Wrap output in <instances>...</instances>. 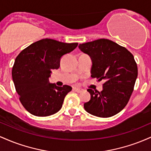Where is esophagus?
Segmentation results:
<instances>
[{"label":"esophagus","mask_w":151,"mask_h":151,"mask_svg":"<svg viewBox=\"0 0 151 151\" xmlns=\"http://www.w3.org/2000/svg\"><path fill=\"white\" fill-rule=\"evenodd\" d=\"M73 90L74 91H77L78 93H80L81 92V91H82V89H80V88H77V87H73Z\"/></svg>","instance_id":"34e87169"}]
</instances>
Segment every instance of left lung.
Masks as SVG:
<instances>
[{
	"label": "left lung",
	"mask_w": 151,
	"mask_h": 151,
	"mask_svg": "<svg viewBox=\"0 0 151 151\" xmlns=\"http://www.w3.org/2000/svg\"><path fill=\"white\" fill-rule=\"evenodd\" d=\"M79 48L91 57V77L105 81L101 92L87 89L91 99L84 104V109L98 117L113 116L124 109L133 91L138 76L133 55L107 39L83 43Z\"/></svg>",
	"instance_id": "obj_1"
}]
</instances>
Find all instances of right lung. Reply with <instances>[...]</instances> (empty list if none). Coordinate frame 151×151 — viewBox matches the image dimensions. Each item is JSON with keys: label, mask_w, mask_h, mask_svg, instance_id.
Segmentation results:
<instances>
[{"label": "right lung", "mask_w": 151, "mask_h": 151, "mask_svg": "<svg viewBox=\"0 0 151 151\" xmlns=\"http://www.w3.org/2000/svg\"><path fill=\"white\" fill-rule=\"evenodd\" d=\"M78 43H65L52 39L40 40L17 56L12 77L19 99L24 108L36 116H48L62 108L68 85L50 84L52 70H58L60 59L77 47Z\"/></svg>", "instance_id": "obj_1"}]
</instances>
